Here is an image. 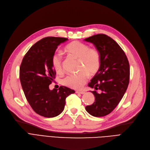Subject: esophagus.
<instances>
[{
  "instance_id": "1",
  "label": "esophagus",
  "mask_w": 150,
  "mask_h": 150,
  "mask_svg": "<svg viewBox=\"0 0 150 150\" xmlns=\"http://www.w3.org/2000/svg\"><path fill=\"white\" fill-rule=\"evenodd\" d=\"M75 93H77V94H81V95H83V94L85 93V91H76Z\"/></svg>"
}]
</instances>
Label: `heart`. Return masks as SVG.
Here are the masks:
<instances>
[{"label": "heart", "mask_w": 150, "mask_h": 150, "mask_svg": "<svg viewBox=\"0 0 150 150\" xmlns=\"http://www.w3.org/2000/svg\"><path fill=\"white\" fill-rule=\"evenodd\" d=\"M64 51L70 56L77 59L78 73L70 74L65 76L62 80V84L66 86L79 89L89 78L90 75L95 74L101 65V55L95 47H90L87 44L75 41L67 45ZM52 67L58 74L63 71L62 57L60 53H55L51 59Z\"/></svg>", "instance_id": "1"}]
</instances>
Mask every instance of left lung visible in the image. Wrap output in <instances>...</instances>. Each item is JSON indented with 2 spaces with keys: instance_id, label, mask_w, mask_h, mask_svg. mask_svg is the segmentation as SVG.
Masks as SVG:
<instances>
[{
  "instance_id": "8db88e82",
  "label": "left lung",
  "mask_w": 150,
  "mask_h": 150,
  "mask_svg": "<svg viewBox=\"0 0 150 150\" xmlns=\"http://www.w3.org/2000/svg\"><path fill=\"white\" fill-rule=\"evenodd\" d=\"M93 43L101 55V65L88 83L95 88L91 91L95 101L86 106V111L95 117H103L111 112L123 98L129 85L130 66L125 52L112 39L98 34L85 39ZM100 90L98 93L96 90Z\"/></svg>"
}]
</instances>
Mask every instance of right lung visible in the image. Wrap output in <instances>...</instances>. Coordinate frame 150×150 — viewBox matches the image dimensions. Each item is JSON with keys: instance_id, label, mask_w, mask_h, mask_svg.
Returning <instances> with one entry per match:
<instances>
[{"instance_id": "obj_1", "label": "right lung", "mask_w": 150, "mask_h": 150, "mask_svg": "<svg viewBox=\"0 0 150 150\" xmlns=\"http://www.w3.org/2000/svg\"><path fill=\"white\" fill-rule=\"evenodd\" d=\"M68 39L47 37L36 42L24 56L20 67V80L28 102L34 111L45 117H54L64 109L65 99L75 91L61 86L50 90L55 79L51 59L57 46Z\"/></svg>"}]
</instances>
